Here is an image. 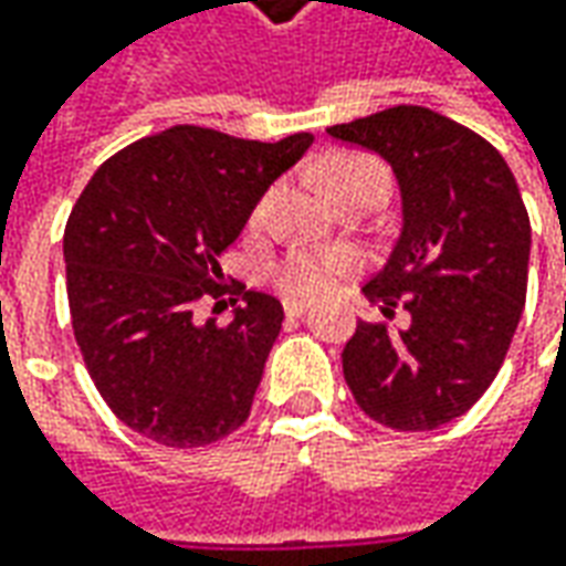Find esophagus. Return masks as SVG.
I'll return each mask as SVG.
<instances>
[{
    "mask_svg": "<svg viewBox=\"0 0 566 566\" xmlns=\"http://www.w3.org/2000/svg\"><path fill=\"white\" fill-rule=\"evenodd\" d=\"M283 312L290 317L305 315V312H308V302H302V298H286V302H283Z\"/></svg>",
    "mask_w": 566,
    "mask_h": 566,
    "instance_id": "34e87169",
    "label": "esophagus"
}]
</instances>
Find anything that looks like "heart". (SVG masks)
<instances>
[{
	"instance_id": "b5f03b06",
	"label": "heart",
	"mask_w": 566,
	"mask_h": 566,
	"mask_svg": "<svg viewBox=\"0 0 566 566\" xmlns=\"http://www.w3.org/2000/svg\"><path fill=\"white\" fill-rule=\"evenodd\" d=\"M321 179L327 191L337 198L339 191L368 182V179H387V169L365 154H331L321 164ZM273 191H268L254 213L251 223H261L271 210ZM353 254L343 249H293L286 251L280 261L271 264L273 286L290 298H315V295H327L331 290H337V283L353 271Z\"/></svg>"
}]
</instances>
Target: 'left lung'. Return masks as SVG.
<instances>
[{
	"label": "left lung",
	"instance_id": "1",
	"mask_svg": "<svg viewBox=\"0 0 566 566\" xmlns=\"http://www.w3.org/2000/svg\"><path fill=\"white\" fill-rule=\"evenodd\" d=\"M394 169L402 227L361 293L409 327L359 321L343 375L375 422L431 431L491 387L526 305L533 229L511 166L467 125L424 106H390L327 128Z\"/></svg>",
	"mask_w": 566,
	"mask_h": 566
}]
</instances>
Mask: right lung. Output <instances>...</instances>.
Listing matches in <instances>:
<instances>
[{"instance_id": "right-lung-1", "label": "right lung", "mask_w": 566, "mask_h": 566, "mask_svg": "<svg viewBox=\"0 0 566 566\" xmlns=\"http://www.w3.org/2000/svg\"><path fill=\"white\" fill-rule=\"evenodd\" d=\"M312 142L172 125L109 157L81 191L62 239L72 331L99 397L132 431L205 447L249 419L283 305L220 283L217 258ZM227 292L243 295L233 321L198 325L197 298Z\"/></svg>"}]
</instances>
